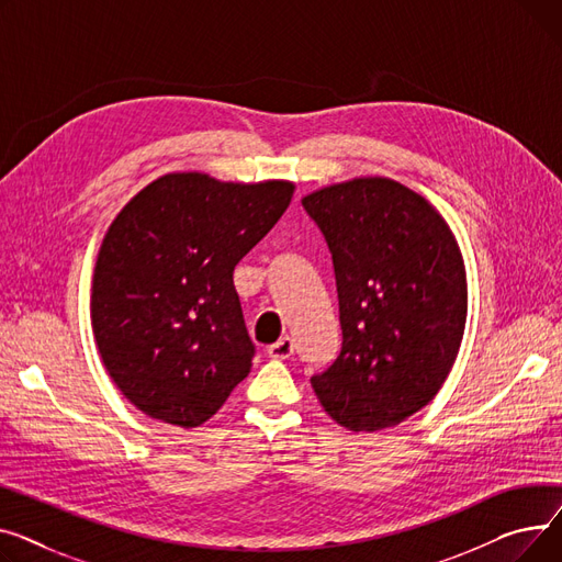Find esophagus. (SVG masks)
<instances>
[{"instance_id": "34e87169", "label": "esophagus", "mask_w": 562, "mask_h": 562, "mask_svg": "<svg viewBox=\"0 0 562 562\" xmlns=\"http://www.w3.org/2000/svg\"><path fill=\"white\" fill-rule=\"evenodd\" d=\"M268 353H270V358H279V360L290 358V356L294 353V342H292V338L283 336L279 342H274V345L268 347Z\"/></svg>"}]
</instances>
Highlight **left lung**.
Returning a JSON list of instances; mask_svg holds the SVG:
<instances>
[{
    "instance_id": "1",
    "label": "left lung",
    "mask_w": 562,
    "mask_h": 562,
    "mask_svg": "<svg viewBox=\"0 0 562 562\" xmlns=\"http://www.w3.org/2000/svg\"><path fill=\"white\" fill-rule=\"evenodd\" d=\"M331 251L342 349L311 379L349 431H381L424 408L447 381L468 317L463 254L422 194L385 177L302 200Z\"/></svg>"
}]
</instances>
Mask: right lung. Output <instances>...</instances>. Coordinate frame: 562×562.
Instances as JSON below:
<instances>
[{
  "label": "right lung",
  "instance_id": "1",
  "mask_svg": "<svg viewBox=\"0 0 562 562\" xmlns=\"http://www.w3.org/2000/svg\"><path fill=\"white\" fill-rule=\"evenodd\" d=\"M292 192L290 181L172 172L117 213L97 254L90 317L99 356L138 411L194 428L249 374L234 270Z\"/></svg>",
  "mask_w": 562,
  "mask_h": 562
}]
</instances>
